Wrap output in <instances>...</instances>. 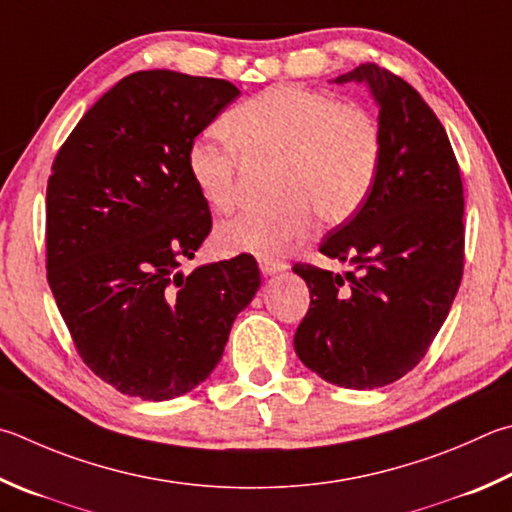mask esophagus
I'll use <instances>...</instances> for the list:
<instances>
[{
    "label": "esophagus",
    "mask_w": 512,
    "mask_h": 512,
    "mask_svg": "<svg viewBox=\"0 0 512 512\" xmlns=\"http://www.w3.org/2000/svg\"><path fill=\"white\" fill-rule=\"evenodd\" d=\"M284 268H286V264L280 262V259H259V271H262V275L282 273Z\"/></svg>",
    "instance_id": "obj_1"
}]
</instances>
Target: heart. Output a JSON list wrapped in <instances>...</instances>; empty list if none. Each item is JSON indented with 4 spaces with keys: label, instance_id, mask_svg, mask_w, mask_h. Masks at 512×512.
I'll return each instance as SVG.
<instances>
[{
    "label": "heart",
    "instance_id": "1",
    "mask_svg": "<svg viewBox=\"0 0 512 512\" xmlns=\"http://www.w3.org/2000/svg\"><path fill=\"white\" fill-rule=\"evenodd\" d=\"M226 138L203 134L185 154L190 181L206 206L228 210L235 201L239 156L277 161L273 197L221 221V253L280 259L313 228L349 219L374 188L383 154L376 118L358 105L304 87H271L224 116Z\"/></svg>",
    "mask_w": 512,
    "mask_h": 512
}]
</instances>
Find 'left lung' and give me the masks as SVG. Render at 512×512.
<instances>
[{
	"label": "left lung",
	"instance_id": "obj_1",
	"mask_svg": "<svg viewBox=\"0 0 512 512\" xmlns=\"http://www.w3.org/2000/svg\"><path fill=\"white\" fill-rule=\"evenodd\" d=\"M333 82L369 87L383 154L365 203L320 246L351 271L293 266L311 291L293 345L327 383L376 389L412 371L448 318L463 275V183L443 125L403 78L367 62Z\"/></svg>",
	"mask_w": 512,
	"mask_h": 512
}]
</instances>
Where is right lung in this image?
<instances>
[{"label":"right lung","mask_w":512,"mask_h":512,"mask_svg":"<svg viewBox=\"0 0 512 512\" xmlns=\"http://www.w3.org/2000/svg\"><path fill=\"white\" fill-rule=\"evenodd\" d=\"M237 96L228 80L136 71L53 161L46 277L80 358L120 394L170 401L203 383L262 284L253 255L179 271L212 228L185 154Z\"/></svg>","instance_id":"right-lung-1"}]
</instances>
